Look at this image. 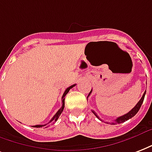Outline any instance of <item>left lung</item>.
<instances>
[{
	"label": "left lung",
	"mask_w": 152,
	"mask_h": 152,
	"mask_svg": "<svg viewBox=\"0 0 152 152\" xmlns=\"http://www.w3.org/2000/svg\"><path fill=\"white\" fill-rule=\"evenodd\" d=\"M91 91H90V93H89V95L91 94ZM145 94H146V91L143 93V96H142V98H141L140 99V101L138 102L137 104L135 105V107H133L132 109L131 110L130 112H128V113H127V114L124 115H122V116H120V117H118L116 120H115V122H112V124H121V123H124L125 122V121H127V120H129V119H131V118H132L134 115H135V114L137 113L138 112H139V110H140V108L141 105H142V104H143V99H144V96H145ZM88 95V96H89ZM91 112L94 113V115L96 116L98 119H99V116L97 115V114L96 113V112H94V111H91ZM100 120V119H99Z\"/></svg>",
	"instance_id": "obj_1"
}]
</instances>
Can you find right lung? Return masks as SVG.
<instances>
[{
	"mask_svg": "<svg viewBox=\"0 0 152 152\" xmlns=\"http://www.w3.org/2000/svg\"><path fill=\"white\" fill-rule=\"evenodd\" d=\"M75 85H76V84H73V85H72V86L68 87V88L66 89L65 91H64L63 96H62V107H61V108H60V109L58 110V112H56V113L55 115H54V116H53V117L52 118V120H51L50 121H49V123H51V122H56V120H58V118H59V116L61 115V113H62V112H63L64 108V97H65L66 95L68 94V91H69V90H70V89H71V88H73V87L75 86ZM49 123H48V124H49ZM46 125H47V124L35 125V126H33V127H44V126H46Z\"/></svg>",
	"mask_w": 152,
	"mask_h": 152,
	"instance_id": "right-lung-1",
	"label": "right lung"
}]
</instances>
